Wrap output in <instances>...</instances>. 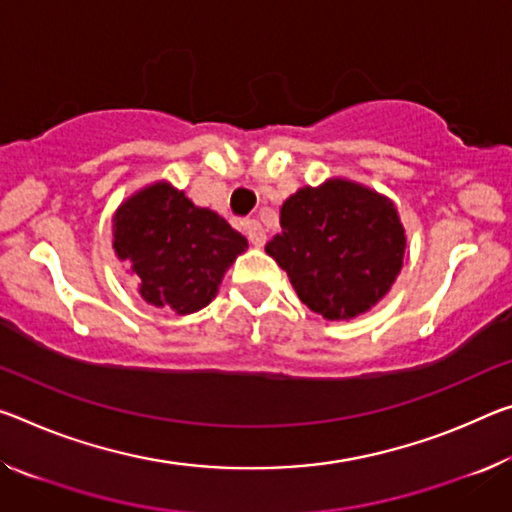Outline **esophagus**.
<instances>
[{"label":"esophagus","instance_id":"esophagus-1","mask_svg":"<svg viewBox=\"0 0 512 512\" xmlns=\"http://www.w3.org/2000/svg\"><path fill=\"white\" fill-rule=\"evenodd\" d=\"M243 230H246V237L250 243H253V246L262 248L266 243V230L259 221H248L246 225H243Z\"/></svg>","mask_w":512,"mask_h":512}]
</instances>
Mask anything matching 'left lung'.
Returning <instances> with one entry per match:
<instances>
[{"label": "left lung", "instance_id": "obj_1", "mask_svg": "<svg viewBox=\"0 0 512 512\" xmlns=\"http://www.w3.org/2000/svg\"><path fill=\"white\" fill-rule=\"evenodd\" d=\"M282 232L266 255L285 269L298 298L328 321L380 303L401 273L405 227L396 205L360 182L330 177L280 207Z\"/></svg>", "mask_w": 512, "mask_h": 512}]
</instances>
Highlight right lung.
Wrapping results in <instances>:
<instances>
[{
	"label": "right lung",
	"mask_w": 512,
	"mask_h": 512,
	"mask_svg": "<svg viewBox=\"0 0 512 512\" xmlns=\"http://www.w3.org/2000/svg\"><path fill=\"white\" fill-rule=\"evenodd\" d=\"M246 248L225 218L166 180L132 193L113 214V253L139 280L141 298L180 316L212 303Z\"/></svg>",
	"instance_id": "right-lung-1"
}]
</instances>
